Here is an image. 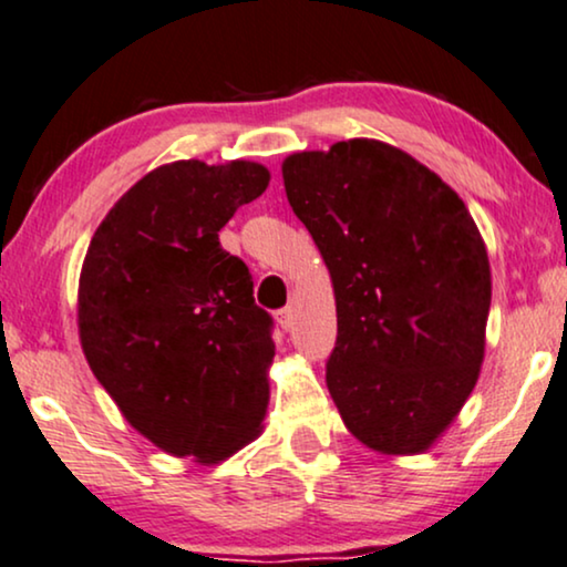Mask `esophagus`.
Here are the masks:
<instances>
[{
    "instance_id": "obj_1",
    "label": "esophagus",
    "mask_w": 567,
    "mask_h": 567,
    "mask_svg": "<svg viewBox=\"0 0 567 567\" xmlns=\"http://www.w3.org/2000/svg\"><path fill=\"white\" fill-rule=\"evenodd\" d=\"M276 320H278V326H281L284 330H289L293 326V310H291V307H284V310H278L276 312Z\"/></svg>"
}]
</instances>
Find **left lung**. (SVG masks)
<instances>
[{
	"mask_svg": "<svg viewBox=\"0 0 567 567\" xmlns=\"http://www.w3.org/2000/svg\"><path fill=\"white\" fill-rule=\"evenodd\" d=\"M281 172L333 281L338 414L378 453L430 451L484 362L492 274L472 213L435 172L370 137L291 153Z\"/></svg>",
	"mask_w": 567,
	"mask_h": 567,
	"instance_id": "obj_1",
	"label": "left lung"
}]
</instances>
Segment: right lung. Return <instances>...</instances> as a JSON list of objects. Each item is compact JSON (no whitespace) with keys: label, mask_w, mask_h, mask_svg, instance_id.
Listing matches in <instances>:
<instances>
[{"label":"right lung","mask_w":567,"mask_h":567,"mask_svg":"<svg viewBox=\"0 0 567 567\" xmlns=\"http://www.w3.org/2000/svg\"><path fill=\"white\" fill-rule=\"evenodd\" d=\"M268 182L255 161L164 164L114 203L85 252L83 354L122 416L176 458L218 463L262 432L274 320L218 231Z\"/></svg>","instance_id":"obj_1"}]
</instances>
